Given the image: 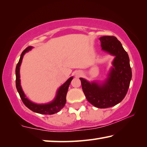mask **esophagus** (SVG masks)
Returning a JSON list of instances; mask_svg holds the SVG:
<instances>
[{"mask_svg":"<svg viewBox=\"0 0 147 147\" xmlns=\"http://www.w3.org/2000/svg\"><path fill=\"white\" fill-rule=\"evenodd\" d=\"M80 73H77L76 74H77V75H80Z\"/></svg>","mask_w":147,"mask_h":147,"instance_id":"esophagus-1","label":"esophagus"}]
</instances>
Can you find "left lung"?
<instances>
[{"label":"left lung","mask_w":147,"mask_h":147,"mask_svg":"<svg viewBox=\"0 0 147 147\" xmlns=\"http://www.w3.org/2000/svg\"><path fill=\"white\" fill-rule=\"evenodd\" d=\"M99 39L102 49L115 56L108 78L102 84L80 79L89 102L96 108H106L115 106L125 97L131 79V69L128 53L117 38L103 36Z\"/></svg>","instance_id":"left-lung-1"}]
</instances>
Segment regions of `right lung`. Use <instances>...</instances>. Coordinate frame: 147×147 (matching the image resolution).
Instances as JSON below:
<instances>
[{
  "instance_id": "obj_1",
  "label": "right lung",
  "mask_w": 147,
  "mask_h": 147,
  "mask_svg": "<svg viewBox=\"0 0 147 147\" xmlns=\"http://www.w3.org/2000/svg\"><path fill=\"white\" fill-rule=\"evenodd\" d=\"M32 49V47H27L26 49L24 50L23 52L21 54V57H20L18 63L17 64L16 69V88L17 89V91H18L22 101H23L24 105H25L28 109L36 113L45 114V115H52V114H54L58 112L59 111H60V109H61L64 107L65 104L66 103V95L68 91L69 86L70 85V83L72 80H73V77L72 76L71 78H69L58 89L55 98H54L51 102L45 104H35L34 102H32L30 100H29L26 97L25 94H24L23 89L21 88V81H20L19 69L22 62V59H23L24 54L29 51L30 50H31Z\"/></svg>"
}]
</instances>
